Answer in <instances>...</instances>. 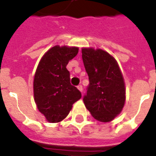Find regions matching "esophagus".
Listing matches in <instances>:
<instances>
[{"mask_svg": "<svg viewBox=\"0 0 156 156\" xmlns=\"http://www.w3.org/2000/svg\"><path fill=\"white\" fill-rule=\"evenodd\" d=\"M78 89L79 90H80L81 92H83V86L82 85H78Z\"/></svg>", "mask_w": 156, "mask_h": 156, "instance_id": "obj_1", "label": "esophagus"}]
</instances>
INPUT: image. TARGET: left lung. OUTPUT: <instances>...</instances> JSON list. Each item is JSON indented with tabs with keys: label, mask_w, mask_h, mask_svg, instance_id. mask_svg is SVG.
<instances>
[{
	"label": "left lung",
	"mask_w": 156,
	"mask_h": 156,
	"mask_svg": "<svg viewBox=\"0 0 156 156\" xmlns=\"http://www.w3.org/2000/svg\"><path fill=\"white\" fill-rule=\"evenodd\" d=\"M82 53L89 78L83 102L94 118L111 121L121 112L126 101L125 83L118 64L104 50L83 48Z\"/></svg>",
	"instance_id": "1"
}]
</instances>
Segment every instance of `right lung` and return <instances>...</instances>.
Listing matches in <instances>:
<instances>
[{"instance_id":"right-lung-1","label":"right lung","mask_w":156,"mask_h":156,"mask_svg":"<svg viewBox=\"0 0 156 156\" xmlns=\"http://www.w3.org/2000/svg\"><path fill=\"white\" fill-rule=\"evenodd\" d=\"M78 52L76 47L54 46L39 63L34 78V97L39 111L49 122L66 118L72 105L82 97L78 88L71 85L70 74L66 69Z\"/></svg>"}]
</instances>
